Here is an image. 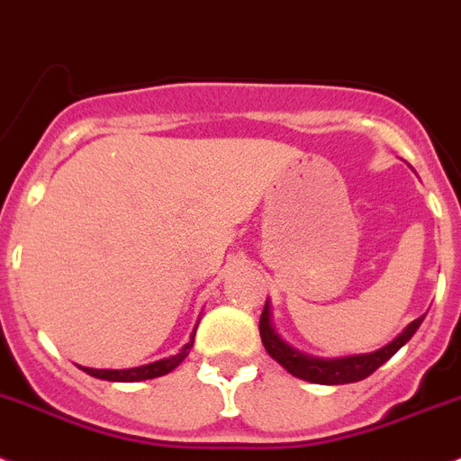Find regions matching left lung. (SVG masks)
Masks as SVG:
<instances>
[{
	"mask_svg": "<svg viewBox=\"0 0 461 461\" xmlns=\"http://www.w3.org/2000/svg\"><path fill=\"white\" fill-rule=\"evenodd\" d=\"M425 317L413 319L391 344H385L384 349L375 351V354H360V356H347V358H312V356H305L301 351L292 349L289 344L282 342L276 333H273L271 326V312H268V301L264 305V312L259 319V335L261 342H264V349L268 351L273 360L285 367L289 375L298 376L303 381H310V384H321V385H339V384H354V381L365 379L370 376L372 372L379 370L381 365L388 358L397 354V351L404 347L409 339L413 338V333L418 330V326L422 323Z\"/></svg>",
	"mask_w": 461,
	"mask_h": 461,
	"instance_id": "1",
	"label": "left lung"
}]
</instances>
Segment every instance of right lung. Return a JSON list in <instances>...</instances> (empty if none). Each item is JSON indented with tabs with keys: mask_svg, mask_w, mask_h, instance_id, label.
<instances>
[{
	"mask_svg": "<svg viewBox=\"0 0 461 461\" xmlns=\"http://www.w3.org/2000/svg\"><path fill=\"white\" fill-rule=\"evenodd\" d=\"M193 338H194V335H193ZM193 338H190V342L185 344L179 354H174V356H169V358H163V360H156V363L142 365V367H132V370H94V367H82V370H85L86 375L96 376V379L123 381V384L156 379V376L167 375V372H172L174 367H179V363H184L185 356L190 354V347H193Z\"/></svg>",
	"mask_w": 461,
	"mask_h": 461,
	"instance_id": "1",
	"label": "right lung"
}]
</instances>
